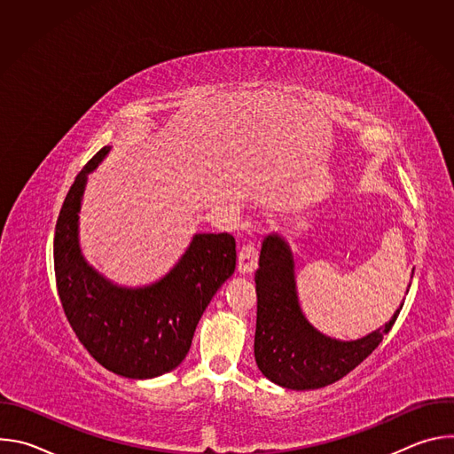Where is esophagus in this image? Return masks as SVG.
<instances>
[{"label":"esophagus","mask_w":454,"mask_h":454,"mask_svg":"<svg viewBox=\"0 0 454 454\" xmlns=\"http://www.w3.org/2000/svg\"><path fill=\"white\" fill-rule=\"evenodd\" d=\"M258 264V247L254 242H247L239 251V264L237 270L240 273H251Z\"/></svg>","instance_id":"esophagus-1"}]
</instances>
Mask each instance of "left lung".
<instances>
[{
  "label": "left lung",
  "mask_w": 454,
  "mask_h": 454,
  "mask_svg": "<svg viewBox=\"0 0 454 454\" xmlns=\"http://www.w3.org/2000/svg\"><path fill=\"white\" fill-rule=\"evenodd\" d=\"M254 284V361L270 380L289 390H316L345 377L379 347L403 309L401 303L382 329L356 341L321 334L301 312L293 253L277 233L262 242Z\"/></svg>",
  "instance_id": "obj_1"
}]
</instances>
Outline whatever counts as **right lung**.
I'll list each match as a JSON object with an SVG mask.
<instances>
[{"mask_svg":"<svg viewBox=\"0 0 454 454\" xmlns=\"http://www.w3.org/2000/svg\"><path fill=\"white\" fill-rule=\"evenodd\" d=\"M109 149L102 147L86 163L62 203L53 239L57 293L74 333L97 363L127 379H153L186 357L205 309L235 271V239L193 235L179 262L145 287H120L104 278L81 253L79 212L88 174Z\"/></svg>","mask_w":454,"mask_h":454,"instance_id":"right-lung-1","label":"right lung"}]
</instances>
